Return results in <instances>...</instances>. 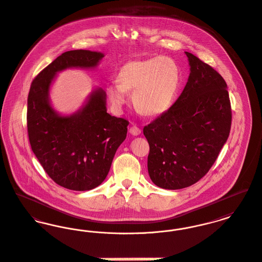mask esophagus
<instances>
[{
    "label": "esophagus",
    "mask_w": 262,
    "mask_h": 262,
    "mask_svg": "<svg viewBox=\"0 0 262 262\" xmlns=\"http://www.w3.org/2000/svg\"><path fill=\"white\" fill-rule=\"evenodd\" d=\"M129 132H130L131 135L137 136V135H139L140 133H141V129H140L139 127H137L136 125H132L130 127V129H129Z\"/></svg>",
    "instance_id": "obj_1"
}]
</instances>
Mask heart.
<instances>
[{
	"instance_id": "heart-1",
	"label": "heart",
	"mask_w": 262,
	"mask_h": 262,
	"mask_svg": "<svg viewBox=\"0 0 262 262\" xmlns=\"http://www.w3.org/2000/svg\"><path fill=\"white\" fill-rule=\"evenodd\" d=\"M182 81L179 66L168 56H155L125 63L117 73L118 84L106 92L111 103L121 108L133 92L136 110L145 116H160L174 104Z\"/></svg>"
}]
</instances>
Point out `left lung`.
I'll list each match as a JSON object with an SVG mask.
<instances>
[{"label": "left lung", "instance_id": "1", "mask_svg": "<svg viewBox=\"0 0 262 262\" xmlns=\"http://www.w3.org/2000/svg\"><path fill=\"white\" fill-rule=\"evenodd\" d=\"M190 75L172 107L144 127L148 173L162 189L190 187L207 174L226 144L231 107L223 76L192 53Z\"/></svg>", "mask_w": 262, "mask_h": 262}]
</instances>
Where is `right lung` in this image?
<instances>
[{
  "instance_id": "right-lung-1",
  "label": "right lung",
  "mask_w": 262,
  "mask_h": 262,
  "mask_svg": "<svg viewBox=\"0 0 262 262\" xmlns=\"http://www.w3.org/2000/svg\"><path fill=\"white\" fill-rule=\"evenodd\" d=\"M103 56L85 50L62 53L35 76L28 96L32 150L53 182L72 191H89L104 181L129 122L107 113L102 88L94 89L86 103L69 116L53 109L50 88L57 72L94 69Z\"/></svg>"
}]
</instances>
